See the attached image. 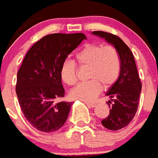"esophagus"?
I'll return each mask as SVG.
<instances>
[{
	"instance_id": "esophagus-1",
	"label": "esophagus",
	"mask_w": 158,
	"mask_h": 158,
	"mask_svg": "<svg viewBox=\"0 0 158 158\" xmlns=\"http://www.w3.org/2000/svg\"><path fill=\"white\" fill-rule=\"evenodd\" d=\"M86 104H87V106H89V107H96L95 104H90V103H86Z\"/></svg>"
}]
</instances>
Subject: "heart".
I'll list each match as a JSON object with an SVG mask.
<instances>
[{
	"label": "heart",
	"mask_w": 158,
	"mask_h": 158,
	"mask_svg": "<svg viewBox=\"0 0 158 158\" xmlns=\"http://www.w3.org/2000/svg\"><path fill=\"white\" fill-rule=\"evenodd\" d=\"M76 58L80 66H89L86 82H80L70 92L72 99L90 102L102 91L103 86L109 87L117 81L121 71L120 58L112 47L88 44L77 54ZM61 79L69 86L77 82V67L71 60H65L60 70Z\"/></svg>",
	"instance_id": "heart-1"
}]
</instances>
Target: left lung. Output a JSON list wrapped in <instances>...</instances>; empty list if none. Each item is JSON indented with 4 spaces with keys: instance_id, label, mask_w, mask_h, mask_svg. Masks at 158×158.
<instances>
[{
    "instance_id": "obj_1",
    "label": "left lung",
    "mask_w": 158,
    "mask_h": 158,
    "mask_svg": "<svg viewBox=\"0 0 158 158\" xmlns=\"http://www.w3.org/2000/svg\"><path fill=\"white\" fill-rule=\"evenodd\" d=\"M92 34L104 38L115 48L121 61V71L118 80L109 88L110 114L101 121L107 129L116 131L128 126L135 116L139 105L142 83L137 72L134 56L129 47L118 36L103 31H94ZM113 103L110 105L111 101Z\"/></svg>"
}]
</instances>
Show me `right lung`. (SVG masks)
I'll return each instance as SVG.
<instances>
[{
    "label": "right lung",
    "mask_w": 158,
    "mask_h": 158,
    "mask_svg": "<svg viewBox=\"0 0 158 158\" xmlns=\"http://www.w3.org/2000/svg\"><path fill=\"white\" fill-rule=\"evenodd\" d=\"M86 39L81 32L47 35L25 56L18 72L15 91L23 114L37 130L50 133L65 123L72 103L57 102L64 97L61 66Z\"/></svg>",
    "instance_id": "add662e5"
}]
</instances>
